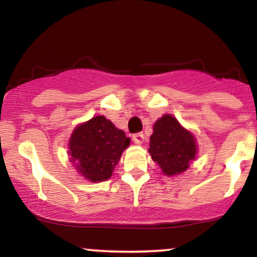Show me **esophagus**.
Returning <instances> with one entry per match:
<instances>
[{"mask_svg":"<svg viewBox=\"0 0 257 257\" xmlns=\"http://www.w3.org/2000/svg\"><path fill=\"white\" fill-rule=\"evenodd\" d=\"M132 139L136 144H138V145H142L143 142H144V133L143 132L136 133V135H133Z\"/></svg>","mask_w":257,"mask_h":257,"instance_id":"34e87169","label":"esophagus"}]
</instances>
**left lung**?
Wrapping results in <instances>:
<instances>
[{"label": "left lung", "instance_id": "1", "mask_svg": "<svg viewBox=\"0 0 257 257\" xmlns=\"http://www.w3.org/2000/svg\"><path fill=\"white\" fill-rule=\"evenodd\" d=\"M150 154L166 175H174L189 167L196 154L192 133L182 127L170 114L158 119L150 138Z\"/></svg>", "mask_w": 257, "mask_h": 257}]
</instances>
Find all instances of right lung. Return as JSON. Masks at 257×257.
I'll return each mask as SVG.
<instances>
[{"label": "right lung", "mask_w": 257, "mask_h": 257, "mask_svg": "<svg viewBox=\"0 0 257 257\" xmlns=\"http://www.w3.org/2000/svg\"><path fill=\"white\" fill-rule=\"evenodd\" d=\"M130 139L103 115L77 126L70 139V156L87 180L96 182L111 177Z\"/></svg>", "instance_id": "1"}]
</instances>
